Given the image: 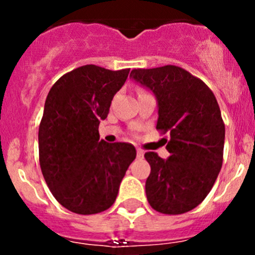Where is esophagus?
Returning a JSON list of instances; mask_svg holds the SVG:
<instances>
[{
  "instance_id": "esophagus-1",
  "label": "esophagus",
  "mask_w": 255,
  "mask_h": 255,
  "mask_svg": "<svg viewBox=\"0 0 255 255\" xmlns=\"http://www.w3.org/2000/svg\"><path fill=\"white\" fill-rule=\"evenodd\" d=\"M137 158L138 159H143L144 158V151L142 150V149H139V148L137 149Z\"/></svg>"
}]
</instances>
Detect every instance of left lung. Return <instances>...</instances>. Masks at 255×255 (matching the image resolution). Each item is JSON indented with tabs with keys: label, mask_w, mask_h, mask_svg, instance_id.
Instances as JSON below:
<instances>
[{
	"label": "left lung",
	"mask_w": 255,
	"mask_h": 255,
	"mask_svg": "<svg viewBox=\"0 0 255 255\" xmlns=\"http://www.w3.org/2000/svg\"><path fill=\"white\" fill-rule=\"evenodd\" d=\"M129 78L153 92L156 129L170 132L168 159L144 154L151 168L145 181L149 205L166 215L187 212L204 201L222 166L225 123L217 100L205 82L179 66L134 69Z\"/></svg>",
	"instance_id": "obj_1"
}]
</instances>
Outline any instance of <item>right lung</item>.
Instances as JSON below:
<instances>
[{"label": "right lung", "mask_w": 255, "mask_h": 255, "mask_svg": "<svg viewBox=\"0 0 255 255\" xmlns=\"http://www.w3.org/2000/svg\"><path fill=\"white\" fill-rule=\"evenodd\" d=\"M129 69L80 66L49 91L38 133L43 176L56 201L79 215H94L116 201L137 151L132 144L100 140V122L125 85Z\"/></svg>", "instance_id": "right-lung-1"}]
</instances>
